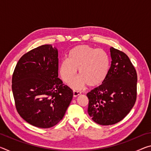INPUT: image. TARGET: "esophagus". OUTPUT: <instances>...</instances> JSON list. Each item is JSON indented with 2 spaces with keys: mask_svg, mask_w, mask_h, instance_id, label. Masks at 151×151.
<instances>
[{
  "mask_svg": "<svg viewBox=\"0 0 151 151\" xmlns=\"http://www.w3.org/2000/svg\"><path fill=\"white\" fill-rule=\"evenodd\" d=\"M81 94V91H73V96L74 97H76L78 95H80Z\"/></svg>",
  "mask_w": 151,
  "mask_h": 151,
  "instance_id": "34e87169",
  "label": "esophagus"
}]
</instances>
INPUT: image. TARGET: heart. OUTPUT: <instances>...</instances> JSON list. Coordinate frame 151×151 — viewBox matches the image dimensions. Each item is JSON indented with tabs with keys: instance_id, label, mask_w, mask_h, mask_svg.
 Wrapping results in <instances>:
<instances>
[{
	"instance_id": "b5f03b06",
	"label": "heart",
	"mask_w": 151,
	"mask_h": 151,
	"mask_svg": "<svg viewBox=\"0 0 151 151\" xmlns=\"http://www.w3.org/2000/svg\"><path fill=\"white\" fill-rule=\"evenodd\" d=\"M111 68L108 54L102 49L78 45L68 52L59 65V73L66 83H70L75 77L77 70L80 75L70 83L77 89L87 84L89 86L100 85L107 78Z\"/></svg>"
}]
</instances>
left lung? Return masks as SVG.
<instances>
[{
    "mask_svg": "<svg viewBox=\"0 0 151 151\" xmlns=\"http://www.w3.org/2000/svg\"><path fill=\"white\" fill-rule=\"evenodd\" d=\"M107 78L87 93L88 113L101 125L116 124L131 111L137 99V75L128 56L113 47Z\"/></svg>",
    "mask_w": 151,
    "mask_h": 151,
    "instance_id": "8db88e82",
    "label": "left lung"
}]
</instances>
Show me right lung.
<instances>
[{"label": "right lung", "instance_id": "right-lung-1", "mask_svg": "<svg viewBox=\"0 0 151 151\" xmlns=\"http://www.w3.org/2000/svg\"><path fill=\"white\" fill-rule=\"evenodd\" d=\"M58 50L45 45L20 58L12 78V91L20 116L32 126L47 129L63 119L73 96L58 77Z\"/></svg>", "mask_w": 151, "mask_h": 151}]
</instances>
